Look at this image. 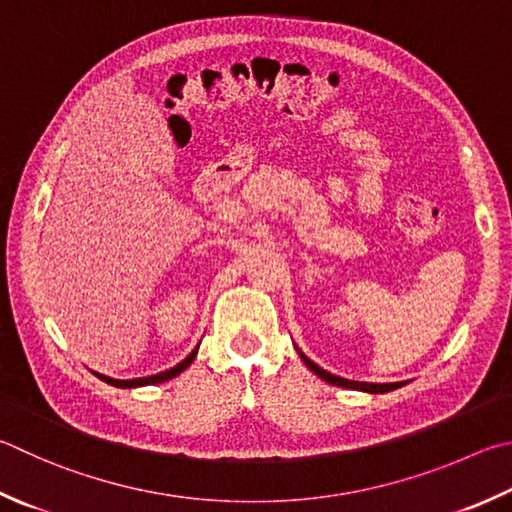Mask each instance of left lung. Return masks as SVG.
Here are the masks:
<instances>
[{
  "label": "left lung",
  "instance_id": "obj_1",
  "mask_svg": "<svg viewBox=\"0 0 512 512\" xmlns=\"http://www.w3.org/2000/svg\"><path fill=\"white\" fill-rule=\"evenodd\" d=\"M297 353H300V358L304 360V365L309 367L315 376H320V378L324 380V383H329V385L347 387V389H358V392H369V394H385V392H392V389H398V387L405 385V383H387V385H378V383H358V380H347V378L333 376V374H329L327 369L318 367L313 360L306 358L300 349H297Z\"/></svg>",
  "mask_w": 512,
  "mask_h": 512
}]
</instances>
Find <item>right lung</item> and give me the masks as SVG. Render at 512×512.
Returning <instances> with one entry per match:
<instances>
[{"label":"right lung","instance_id":"add662e5","mask_svg":"<svg viewBox=\"0 0 512 512\" xmlns=\"http://www.w3.org/2000/svg\"><path fill=\"white\" fill-rule=\"evenodd\" d=\"M197 351H199V347L194 349L188 358L185 360H181L179 365L176 367H172V369H165V371H161V374H154V376H147V378H132V380H116V378H109V376H102V374H94L100 378V380H105V383H109V385H114V387H143V385H156V383H163V380H170V378H174V376H179L183 369H188L190 365H192V360H194V356H197Z\"/></svg>","mask_w":512,"mask_h":512}]
</instances>
